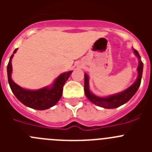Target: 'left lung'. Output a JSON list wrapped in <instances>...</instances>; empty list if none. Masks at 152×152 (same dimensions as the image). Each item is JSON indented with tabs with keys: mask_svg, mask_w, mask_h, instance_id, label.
Wrapping results in <instances>:
<instances>
[{
	"mask_svg": "<svg viewBox=\"0 0 152 152\" xmlns=\"http://www.w3.org/2000/svg\"><path fill=\"white\" fill-rule=\"evenodd\" d=\"M133 52L139 59V66L137 68L138 77H137L136 80L133 84H132L129 88L122 91V92H119L116 94L110 95V96H105V97H101V96H98L94 94L90 91L89 77L87 74L84 73V93H85L86 96L88 97L90 101L94 103L95 105H97L100 107H103V108L106 109H114L127 103L135 95L141 84L142 71H143V63L141 60V57L138 51L133 49Z\"/></svg>",
	"mask_w": 152,
	"mask_h": 152,
	"instance_id": "8db88e82",
	"label": "left lung"
}]
</instances>
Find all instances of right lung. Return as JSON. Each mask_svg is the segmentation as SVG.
<instances>
[{
    "label": "right lung",
    "instance_id": "add662e5",
    "mask_svg": "<svg viewBox=\"0 0 152 152\" xmlns=\"http://www.w3.org/2000/svg\"><path fill=\"white\" fill-rule=\"evenodd\" d=\"M17 51V49H16L13 55L10 56L7 68L8 83L10 84V89L13 94L23 104L38 110H47L56 105L62 96L64 84L71 75L72 71L61 74L50 86H47L39 90L24 89L16 84L11 78V60L13 57V54H15Z\"/></svg>",
    "mask_w": 152,
    "mask_h": 152
}]
</instances>
